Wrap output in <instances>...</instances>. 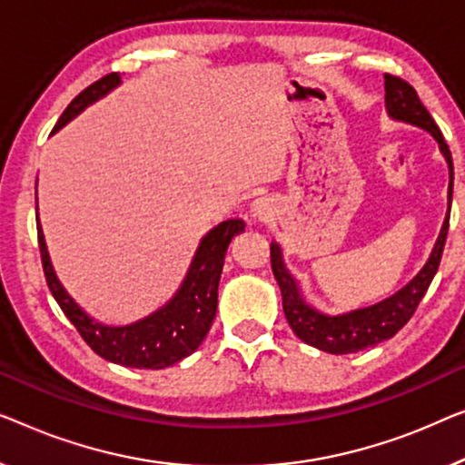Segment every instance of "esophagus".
<instances>
[{
  "instance_id": "obj_1",
  "label": "esophagus",
  "mask_w": 465,
  "mask_h": 465,
  "mask_svg": "<svg viewBox=\"0 0 465 465\" xmlns=\"http://www.w3.org/2000/svg\"><path fill=\"white\" fill-rule=\"evenodd\" d=\"M272 213H273V204L270 198H257L251 204V214L257 221H267L272 217Z\"/></svg>"
}]
</instances>
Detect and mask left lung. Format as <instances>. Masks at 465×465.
<instances>
[{
	"instance_id": "left-lung-1",
	"label": "left lung",
	"mask_w": 465,
	"mask_h": 465,
	"mask_svg": "<svg viewBox=\"0 0 465 465\" xmlns=\"http://www.w3.org/2000/svg\"><path fill=\"white\" fill-rule=\"evenodd\" d=\"M383 88L385 111H388L391 120L426 130L438 143V149H440L442 158L449 166L447 214H444L440 233H438L426 265L417 272V276L411 282L383 301L343 313H326L318 310L316 305H312L305 299L303 291H301L297 278L286 267L282 248H280L278 242H272V270L280 284V291H282V310L286 322L291 324L292 332L301 341L312 345V348H318L320 351H329V354H354V351H361L394 337L409 322L420 301L430 289L438 265H440L444 242H447L450 198H453V158H450L449 145L444 143L440 128L431 120L428 109L423 107L411 84L401 80V77L383 75Z\"/></svg>"
}]
</instances>
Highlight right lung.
<instances>
[{"mask_svg": "<svg viewBox=\"0 0 465 465\" xmlns=\"http://www.w3.org/2000/svg\"><path fill=\"white\" fill-rule=\"evenodd\" d=\"M120 84V74H109L88 86L63 111L52 134L67 126L90 104L104 99ZM244 227L246 223L242 219H227L223 223L214 225L200 240L185 278L174 295L149 316L130 324L114 326L94 320L61 284L50 261L37 213L39 252H42L45 282H48L56 303L61 305L64 316L71 320V324L96 354L104 361L133 366V369H166L200 348V343L211 331L214 313H217V291L227 246L232 244L235 235L244 232Z\"/></svg>", "mask_w": 465, "mask_h": 465, "instance_id": "add662e5", "label": "right lung"}]
</instances>
